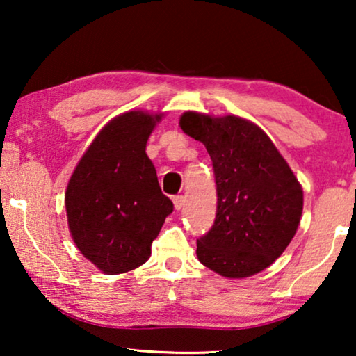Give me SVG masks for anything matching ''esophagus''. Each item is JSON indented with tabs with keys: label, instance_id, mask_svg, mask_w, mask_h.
Segmentation results:
<instances>
[{
	"label": "esophagus",
	"instance_id": "obj_1",
	"mask_svg": "<svg viewBox=\"0 0 356 356\" xmlns=\"http://www.w3.org/2000/svg\"><path fill=\"white\" fill-rule=\"evenodd\" d=\"M173 206L177 211H181L183 206H184V197L183 196H175L173 197Z\"/></svg>",
	"mask_w": 356,
	"mask_h": 356
}]
</instances>
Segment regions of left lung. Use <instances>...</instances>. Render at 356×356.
<instances>
[{
    "mask_svg": "<svg viewBox=\"0 0 356 356\" xmlns=\"http://www.w3.org/2000/svg\"><path fill=\"white\" fill-rule=\"evenodd\" d=\"M179 126L206 145L217 184L213 225L197 240V259L230 279L254 275L290 245L303 189L259 126L240 116L186 111Z\"/></svg>",
    "mask_w": 356,
    "mask_h": 356,
    "instance_id": "8db88e82",
    "label": "left lung"
}]
</instances>
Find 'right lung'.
Segmentation results:
<instances>
[{"label": "right lung", "mask_w": 356, "mask_h": 356, "mask_svg": "<svg viewBox=\"0 0 356 356\" xmlns=\"http://www.w3.org/2000/svg\"><path fill=\"white\" fill-rule=\"evenodd\" d=\"M162 115L128 111L111 120L82 155L66 189L67 223L79 251L105 274L150 257L173 202L159 186L145 144Z\"/></svg>", "instance_id": "obj_1"}]
</instances>
